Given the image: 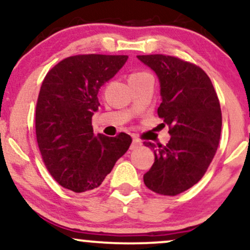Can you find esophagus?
I'll return each mask as SVG.
<instances>
[{"instance_id":"34e87169","label":"esophagus","mask_w":250,"mask_h":250,"mask_svg":"<svg viewBox=\"0 0 250 250\" xmlns=\"http://www.w3.org/2000/svg\"><path fill=\"white\" fill-rule=\"evenodd\" d=\"M139 146H141V142H140V140L137 139V137H133V143H131V149L139 147Z\"/></svg>"}]
</instances>
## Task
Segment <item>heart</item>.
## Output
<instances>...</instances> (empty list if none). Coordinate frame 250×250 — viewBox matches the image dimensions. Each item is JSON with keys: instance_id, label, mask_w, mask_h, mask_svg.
<instances>
[{"instance_id": "heart-1", "label": "heart", "mask_w": 250, "mask_h": 250, "mask_svg": "<svg viewBox=\"0 0 250 250\" xmlns=\"http://www.w3.org/2000/svg\"><path fill=\"white\" fill-rule=\"evenodd\" d=\"M143 75H147V73H135V74H131L130 77H139ZM130 77H129V79H130Z\"/></svg>"}]
</instances>
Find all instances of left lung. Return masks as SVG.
I'll use <instances>...</instances> for the list:
<instances>
[{
    "label": "left lung",
    "instance_id": "1",
    "mask_svg": "<svg viewBox=\"0 0 250 250\" xmlns=\"http://www.w3.org/2000/svg\"><path fill=\"white\" fill-rule=\"evenodd\" d=\"M137 59L159 77L157 115L171 135L166 146L145 142L154 149L155 161L143 181L155 193L175 196L196 185L213 161L222 127L219 97L209 76L194 63L161 54Z\"/></svg>",
    "mask_w": 250,
    "mask_h": 250
}]
</instances>
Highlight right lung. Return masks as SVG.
<instances>
[{
  "instance_id": "add662e5",
  "label": "right lung",
  "mask_w": 250,
  "mask_h": 250,
  "mask_svg": "<svg viewBox=\"0 0 250 250\" xmlns=\"http://www.w3.org/2000/svg\"><path fill=\"white\" fill-rule=\"evenodd\" d=\"M127 55L69 56L48 71L35 111L36 140L45 167L62 187H99L131 143L125 133L94 134L91 117L100 88L123 67Z\"/></svg>"
}]
</instances>
